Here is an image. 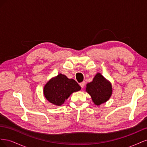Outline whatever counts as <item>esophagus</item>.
<instances>
[{
  "label": "esophagus",
  "mask_w": 147,
  "mask_h": 147,
  "mask_svg": "<svg viewBox=\"0 0 147 147\" xmlns=\"http://www.w3.org/2000/svg\"><path fill=\"white\" fill-rule=\"evenodd\" d=\"M80 86H81L82 88H84V85H85V82H83L80 83Z\"/></svg>",
  "instance_id": "esophagus-1"
}]
</instances>
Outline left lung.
<instances>
[{
	"mask_svg": "<svg viewBox=\"0 0 147 147\" xmlns=\"http://www.w3.org/2000/svg\"><path fill=\"white\" fill-rule=\"evenodd\" d=\"M86 91L91 96L94 103L99 105L109 99L112 88L111 84L100 74H97L92 82L86 84Z\"/></svg>",
	"mask_w": 147,
	"mask_h": 147,
	"instance_id": "obj_1",
	"label": "left lung"
}]
</instances>
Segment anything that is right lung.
<instances>
[{
	"label": "right lung",
	"instance_id": "obj_1",
	"mask_svg": "<svg viewBox=\"0 0 147 147\" xmlns=\"http://www.w3.org/2000/svg\"><path fill=\"white\" fill-rule=\"evenodd\" d=\"M80 90L81 87L76 81L60 74L46 84L43 92L49 102L56 105H61L72 92Z\"/></svg>",
	"mask_w": 147,
	"mask_h": 147
}]
</instances>
